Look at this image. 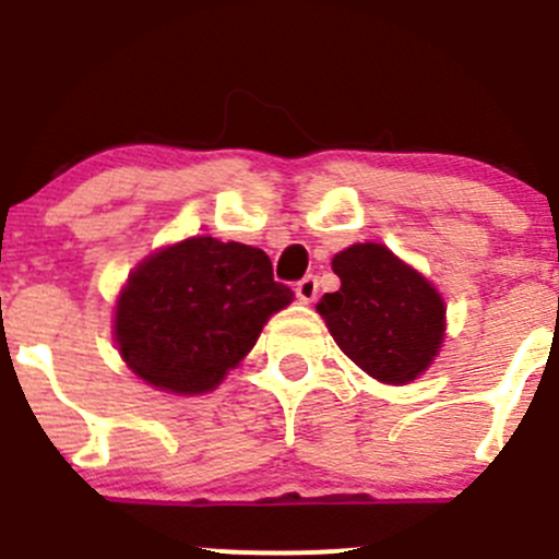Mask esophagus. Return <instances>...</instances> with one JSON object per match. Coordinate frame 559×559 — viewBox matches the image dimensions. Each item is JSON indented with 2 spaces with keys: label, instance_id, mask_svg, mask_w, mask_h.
Segmentation results:
<instances>
[{
  "label": "esophagus",
  "instance_id": "obj_1",
  "mask_svg": "<svg viewBox=\"0 0 559 559\" xmlns=\"http://www.w3.org/2000/svg\"><path fill=\"white\" fill-rule=\"evenodd\" d=\"M297 300L300 302H313L316 295H319V284H316L313 275H308V278H302L300 284H297Z\"/></svg>",
  "mask_w": 559,
  "mask_h": 559
}]
</instances>
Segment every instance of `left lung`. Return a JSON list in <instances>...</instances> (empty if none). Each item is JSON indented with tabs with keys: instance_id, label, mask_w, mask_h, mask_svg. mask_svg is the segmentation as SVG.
I'll return each instance as SVG.
<instances>
[{
	"instance_id": "8db88e82",
	"label": "left lung",
	"mask_w": 559,
	"mask_h": 559,
	"mask_svg": "<svg viewBox=\"0 0 559 559\" xmlns=\"http://www.w3.org/2000/svg\"><path fill=\"white\" fill-rule=\"evenodd\" d=\"M341 289L316 311L341 352L381 384L416 381L443 346L447 306L419 270L381 243H354L332 257Z\"/></svg>"
}]
</instances>
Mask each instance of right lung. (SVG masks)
<instances>
[{
    "mask_svg": "<svg viewBox=\"0 0 559 559\" xmlns=\"http://www.w3.org/2000/svg\"><path fill=\"white\" fill-rule=\"evenodd\" d=\"M295 292L262 248L197 235L145 257L121 286L112 337L127 368L159 392H213Z\"/></svg>",
    "mask_w": 559,
    "mask_h": 559,
    "instance_id": "obj_1",
    "label": "right lung"
}]
</instances>
